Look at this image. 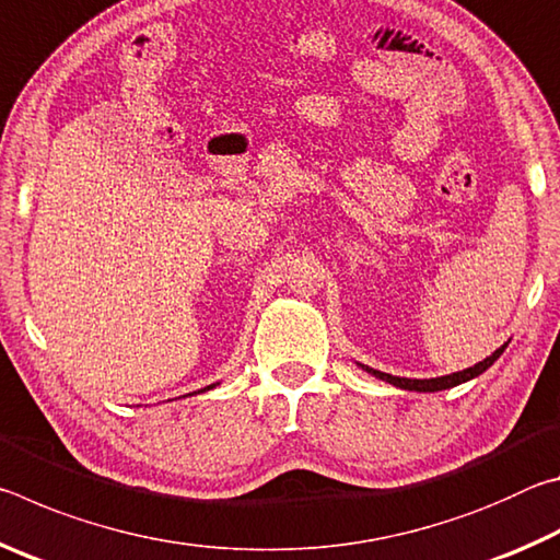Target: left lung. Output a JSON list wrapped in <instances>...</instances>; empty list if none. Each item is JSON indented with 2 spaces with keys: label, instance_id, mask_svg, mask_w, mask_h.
<instances>
[{
  "label": "left lung",
  "instance_id": "1",
  "mask_svg": "<svg viewBox=\"0 0 560 560\" xmlns=\"http://www.w3.org/2000/svg\"><path fill=\"white\" fill-rule=\"evenodd\" d=\"M506 346H509V343H504V346H501V348H497L494 353H491L489 358L479 360L477 365L467 368V371L450 373V375H442V377H424V381H417V377H400V375H390V373L375 371V368H368V365H360V363H358V365L363 368L365 373L375 375L377 381H385V383H390V385H395V387H402V390H415V393H440V390H450V387H457V385L467 383V381H474V377H479L481 373L489 371V368L494 365L497 360H499V355L504 353Z\"/></svg>",
  "mask_w": 560,
  "mask_h": 560
}]
</instances>
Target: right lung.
<instances>
[{"label": "right lung", "mask_w": 560, "mask_h": 560, "mask_svg": "<svg viewBox=\"0 0 560 560\" xmlns=\"http://www.w3.org/2000/svg\"><path fill=\"white\" fill-rule=\"evenodd\" d=\"M220 383H214V385H207V387H202V390H197V393H207V390H212V387H217ZM189 395H195V393H189Z\"/></svg>", "instance_id": "obj_1"}]
</instances>
